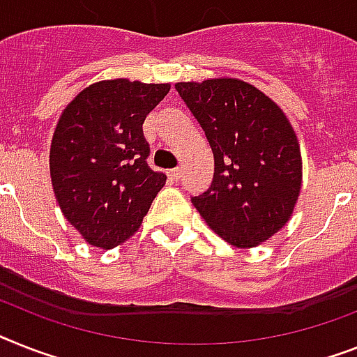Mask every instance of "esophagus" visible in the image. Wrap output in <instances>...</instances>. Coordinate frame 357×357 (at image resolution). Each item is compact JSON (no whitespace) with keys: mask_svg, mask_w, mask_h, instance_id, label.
Wrapping results in <instances>:
<instances>
[{"mask_svg":"<svg viewBox=\"0 0 357 357\" xmlns=\"http://www.w3.org/2000/svg\"><path fill=\"white\" fill-rule=\"evenodd\" d=\"M167 175H169V178H172V181H181L182 169L181 167H176V169H169V172H167Z\"/></svg>","mask_w":357,"mask_h":357,"instance_id":"1","label":"esophagus"}]
</instances>
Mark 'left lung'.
I'll use <instances>...</instances> for the list:
<instances>
[{"label": "left lung", "instance_id": "1", "mask_svg": "<svg viewBox=\"0 0 357 357\" xmlns=\"http://www.w3.org/2000/svg\"><path fill=\"white\" fill-rule=\"evenodd\" d=\"M215 158L211 185L191 202L215 234L253 248L290 220L301 191L299 140L273 100L237 78L178 82Z\"/></svg>", "mask_w": 357, "mask_h": 357}]
</instances>
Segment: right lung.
<instances>
[{"label": "right lung", "mask_w": 357, "mask_h": 357, "mask_svg": "<svg viewBox=\"0 0 357 357\" xmlns=\"http://www.w3.org/2000/svg\"><path fill=\"white\" fill-rule=\"evenodd\" d=\"M169 93V84L126 78L85 87L61 113L49 167L60 210L96 248L111 250L142 225L164 173L147 166L142 123Z\"/></svg>", "instance_id": "add662e5"}]
</instances>
